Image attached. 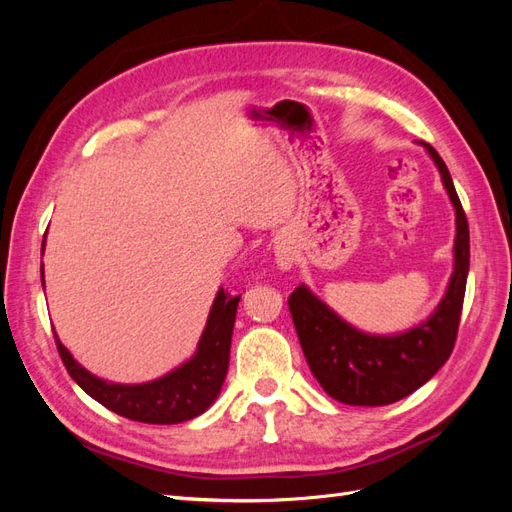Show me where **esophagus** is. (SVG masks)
Instances as JSON below:
<instances>
[{
  "mask_svg": "<svg viewBox=\"0 0 512 512\" xmlns=\"http://www.w3.org/2000/svg\"><path fill=\"white\" fill-rule=\"evenodd\" d=\"M290 256L288 254H280V258H277V265H280L282 269H288L290 267Z\"/></svg>",
  "mask_w": 512,
  "mask_h": 512,
  "instance_id": "esophagus-1",
  "label": "esophagus"
}]
</instances>
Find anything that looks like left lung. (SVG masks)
Wrapping results in <instances>:
<instances>
[{
	"label": "left lung",
	"instance_id": "1",
	"mask_svg": "<svg viewBox=\"0 0 512 512\" xmlns=\"http://www.w3.org/2000/svg\"><path fill=\"white\" fill-rule=\"evenodd\" d=\"M444 188L457 213L455 271L433 316L395 337L365 335L316 299L305 286L288 297L290 316L314 378L333 399L350 406H386L414 393L446 363L455 348L470 269V230L451 173L431 145Z\"/></svg>",
	"mask_w": 512,
	"mask_h": 512
}]
</instances>
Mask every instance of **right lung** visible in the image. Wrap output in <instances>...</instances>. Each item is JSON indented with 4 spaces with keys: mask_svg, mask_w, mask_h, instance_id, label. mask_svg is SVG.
Here are the masks:
<instances>
[{
    "mask_svg": "<svg viewBox=\"0 0 512 512\" xmlns=\"http://www.w3.org/2000/svg\"><path fill=\"white\" fill-rule=\"evenodd\" d=\"M239 299L241 294L232 297L228 290H220L213 301L196 354L179 369L170 371L168 376L147 384H115L91 376L85 367L72 359V354L61 346L55 335L57 352L72 380L89 397H94L115 414L151 425H175L190 421V418L203 414L213 404L215 397L220 395L228 371L230 339Z\"/></svg>",
    "mask_w": 512,
    "mask_h": 512,
    "instance_id": "right-lung-1",
    "label": "right lung"
}]
</instances>
